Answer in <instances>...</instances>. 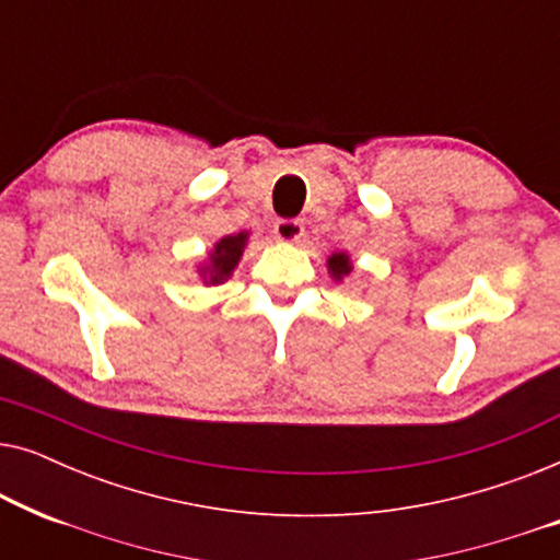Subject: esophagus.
Returning <instances> with one entry per match:
<instances>
[{"mask_svg":"<svg viewBox=\"0 0 560 560\" xmlns=\"http://www.w3.org/2000/svg\"><path fill=\"white\" fill-rule=\"evenodd\" d=\"M272 232L280 242H298L303 236L305 226H303V221H298V219H278L275 221Z\"/></svg>","mask_w":560,"mask_h":560,"instance_id":"34e87169","label":"esophagus"}]
</instances>
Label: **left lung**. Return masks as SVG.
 <instances>
[{
	"label": "left lung",
	"instance_id": "8db88e82",
	"mask_svg": "<svg viewBox=\"0 0 560 560\" xmlns=\"http://www.w3.org/2000/svg\"><path fill=\"white\" fill-rule=\"evenodd\" d=\"M328 270H331V275L336 280H341L343 275L351 272V262L347 255H341V252H336V255L328 257Z\"/></svg>",
	"mask_w": 560,
	"mask_h": 560
}]
</instances>
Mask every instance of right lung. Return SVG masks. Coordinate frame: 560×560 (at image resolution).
<instances>
[{
	"mask_svg": "<svg viewBox=\"0 0 560 560\" xmlns=\"http://www.w3.org/2000/svg\"><path fill=\"white\" fill-rule=\"evenodd\" d=\"M244 244H247V232L224 236V240L217 242V247H213L211 257H209V265L201 267L203 280L211 282V285H219V282H224L229 275H232L236 262H240Z\"/></svg>",
	"mask_w": 560,
	"mask_h": 560,
	"instance_id": "1",
	"label": "right lung"
}]
</instances>
